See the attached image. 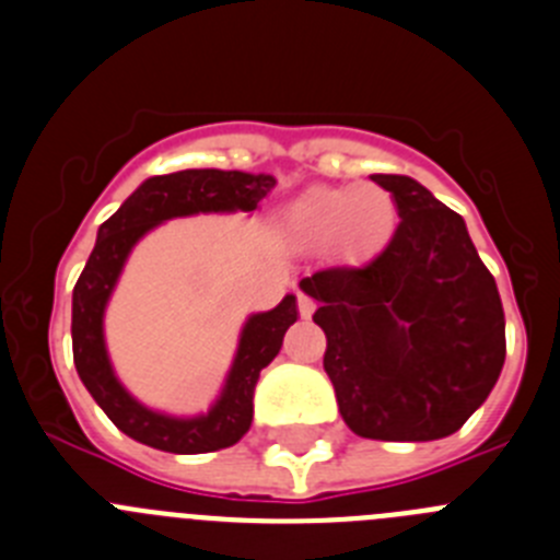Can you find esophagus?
Instances as JSON below:
<instances>
[{
	"label": "esophagus",
	"mask_w": 560,
	"mask_h": 560,
	"mask_svg": "<svg viewBox=\"0 0 560 560\" xmlns=\"http://www.w3.org/2000/svg\"><path fill=\"white\" fill-rule=\"evenodd\" d=\"M299 312L301 317H310L315 312V299H310L306 292H299Z\"/></svg>",
	"instance_id": "esophagus-1"
}]
</instances>
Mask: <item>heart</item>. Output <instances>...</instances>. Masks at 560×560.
<instances>
[{
  "mask_svg": "<svg viewBox=\"0 0 560 560\" xmlns=\"http://www.w3.org/2000/svg\"><path fill=\"white\" fill-rule=\"evenodd\" d=\"M390 192L365 186H310L287 206V231L299 243L326 245L349 261L374 259L396 231Z\"/></svg>",
  "mask_w": 560,
  "mask_h": 560,
  "instance_id": "1",
  "label": "heart"
}]
</instances>
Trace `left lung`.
<instances>
[{
	"mask_svg": "<svg viewBox=\"0 0 560 560\" xmlns=\"http://www.w3.org/2000/svg\"><path fill=\"white\" fill-rule=\"evenodd\" d=\"M399 229L365 268L301 279L326 331L342 421L374 441H438L466 424L505 365L500 290L457 211L407 175H371Z\"/></svg>",
	"mask_w": 560,
	"mask_h": 560,
	"instance_id": "1",
	"label": "left lung"
}]
</instances>
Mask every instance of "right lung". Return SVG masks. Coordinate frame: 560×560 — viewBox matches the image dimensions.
Masks as SVG:
<instances>
[{
    "mask_svg": "<svg viewBox=\"0 0 560 560\" xmlns=\"http://www.w3.org/2000/svg\"><path fill=\"white\" fill-rule=\"evenodd\" d=\"M276 186L273 175L240 170H180L153 175L97 231L92 256L72 292V351L80 382L105 416L128 438L173 455H203L234 446L254 421V390L261 368L281 351L284 331L299 320V301L254 312L240 329L234 360L214 405L198 416H170L142 405L119 382L105 346V306L125 270L130 250L155 225L192 214L256 211Z\"/></svg>",
    "mask_w": 560,
    "mask_h": 560,
    "instance_id": "right-lung-1",
    "label": "right lung"
}]
</instances>
